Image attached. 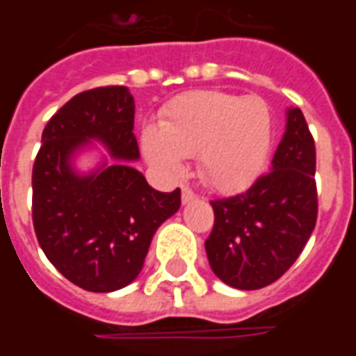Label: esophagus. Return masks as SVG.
Listing matches in <instances>:
<instances>
[{
	"instance_id": "1",
	"label": "esophagus",
	"mask_w": 356,
	"mask_h": 356,
	"mask_svg": "<svg viewBox=\"0 0 356 356\" xmlns=\"http://www.w3.org/2000/svg\"><path fill=\"white\" fill-rule=\"evenodd\" d=\"M198 198V194L194 193L191 186H183V191H181V200L183 204H188V202H194Z\"/></svg>"
}]
</instances>
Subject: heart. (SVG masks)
<instances>
[{"mask_svg": "<svg viewBox=\"0 0 356 356\" xmlns=\"http://www.w3.org/2000/svg\"><path fill=\"white\" fill-rule=\"evenodd\" d=\"M273 118L259 97L191 91L163 108L160 125L143 133L145 154L165 177H179L186 156H198L202 177L219 191L250 185L265 168Z\"/></svg>", "mask_w": 356, "mask_h": 356, "instance_id": "obj_1", "label": "heart"}]
</instances>
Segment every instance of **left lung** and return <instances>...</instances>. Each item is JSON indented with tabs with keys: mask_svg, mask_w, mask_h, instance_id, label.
<instances>
[{
	"mask_svg": "<svg viewBox=\"0 0 356 356\" xmlns=\"http://www.w3.org/2000/svg\"><path fill=\"white\" fill-rule=\"evenodd\" d=\"M316 148L305 116L288 110L273 168L248 191L211 200L209 265L225 284L259 290L278 280L303 252L318 216Z\"/></svg>",
	"mask_w": 356,
	"mask_h": 356,
	"instance_id": "8db88e82",
	"label": "left lung"
}]
</instances>
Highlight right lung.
Returning a JSON list of instances; mask_svg holds the SVG:
<instances>
[{"mask_svg":"<svg viewBox=\"0 0 356 356\" xmlns=\"http://www.w3.org/2000/svg\"><path fill=\"white\" fill-rule=\"evenodd\" d=\"M135 106L124 86L81 91L51 118L32 170V221L55 268L88 291H114L143 268L158 227L181 206V188L160 193L131 163L78 177L70 156L99 139L120 160H137Z\"/></svg>","mask_w":356,"mask_h":356,"instance_id":"right-lung-1","label":"right lung"}]
</instances>
